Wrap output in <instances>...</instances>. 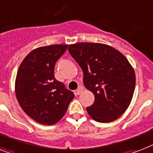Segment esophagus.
I'll return each instance as SVG.
<instances>
[{
	"label": "esophagus",
	"instance_id": "obj_1",
	"mask_svg": "<svg viewBox=\"0 0 153 153\" xmlns=\"http://www.w3.org/2000/svg\"><path fill=\"white\" fill-rule=\"evenodd\" d=\"M83 87L82 86H79V88H78V89H77L76 90V94H78V95H79V94H82V92L83 91Z\"/></svg>",
	"mask_w": 153,
	"mask_h": 153
}]
</instances>
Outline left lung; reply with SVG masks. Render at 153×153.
Wrapping results in <instances>:
<instances>
[{
	"label": "left lung",
	"instance_id": "1",
	"mask_svg": "<svg viewBox=\"0 0 153 153\" xmlns=\"http://www.w3.org/2000/svg\"><path fill=\"white\" fill-rule=\"evenodd\" d=\"M68 51L83 71V84L95 100L86 108L99 123L115 121L128 108L135 89L136 76L126 56L101 43L70 45Z\"/></svg>",
	"mask_w": 153,
	"mask_h": 153
}]
</instances>
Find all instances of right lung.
I'll return each instance as SVG.
<instances>
[{
  "mask_svg": "<svg viewBox=\"0 0 153 153\" xmlns=\"http://www.w3.org/2000/svg\"><path fill=\"white\" fill-rule=\"evenodd\" d=\"M67 48L68 45H53L35 48L19 68L15 83L16 98L25 113L38 123H58L74 97L54 76L56 62Z\"/></svg>",
  "mask_w": 153,
  "mask_h": 153,
  "instance_id": "add662e5",
  "label": "right lung"
}]
</instances>
